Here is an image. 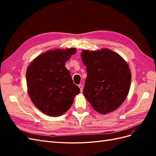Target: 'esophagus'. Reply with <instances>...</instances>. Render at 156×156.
<instances>
[{
	"label": "esophagus",
	"instance_id": "34e87169",
	"mask_svg": "<svg viewBox=\"0 0 156 156\" xmlns=\"http://www.w3.org/2000/svg\"><path fill=\"white\" fill-rule=\"evenodd\" d=\"M79 87L80 90H81V92H83V84H79Z\"/></svg>",
	"mask_w": 156,
	"mask_h": 156
}]
</instances>
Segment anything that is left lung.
Listing matches in <instances>:
<instances>
[{
    "mask_svg": "<svg viewBox=\"0 0 156 156\" xmlns=\"http://www.w3.org/2000/svg\"><path fill=\"white\" fill-rule=\"evenodd\" d=\"M87 77L83 94L92 107L101 114L116 110L128 94L131 74L121 56L108 49L82 51Z\"/></svg>",
    "mask_w": 156,
    "mask_h": 156,
    "instance_id": "1",
    "label": "left lung"
}]
</instances>
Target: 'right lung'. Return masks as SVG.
I'll list each match as a JSON object with an SVG mask.
<instances>
[{
  "label": "right lung",
  "mask_w": 156,
  "mask_h": 156,
  "mask_svg": "<svg viewBox=\"0 0 156 156\" xmlns=\"http://www.w3.org/2000/svg\"><path fill=\"white\" fill-rule=\"evenodd\" d=\"M75 53V48L49 51L37 56L27 68L28 93L34 105L45 115H63L80 92L65 67Z\"/></svg>",
  "instance_id": "1"
}]
</instances>
